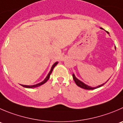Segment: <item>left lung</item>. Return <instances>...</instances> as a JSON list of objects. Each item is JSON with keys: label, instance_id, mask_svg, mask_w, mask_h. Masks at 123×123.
Masks as SVG:
<instances>
[{"label": "left lung", "instance_id": "obj_1", "mask_svg": "<svg viewBox=\"0 0 123 123\" xmlns=\"http://www.w3.org/2000/svg\"><path fill=\"white\" fill-rule=\"evenodd\" d=\"M101 29H103V28H101ZM107 33H108V32H107ZM72 77H73V79H74V80L75 82L76 85H77V86H79V87H81V88L85 89H87V90L94 89H97V88H98V87H101V86H103V85H105V83H105V84H103V85H100V86H97V87H90V86H87V85H85V83H83L81 82V81H80V80H78V79H77V78H76L75 77L74 74L72 75Z\"/></svg>", "mask_w": 123, "mask_h": 123}]
</instances>
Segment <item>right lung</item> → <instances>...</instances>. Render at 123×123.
I'll return each mask as SVG.
<instances>
[{
	"instance_id": "1",
	"label": "right lung",
	"mask_w": 123,
	"mask_h": 123,
	"mask_svg": "<svg viewBox=\"0 0 123 123\" xmlns=\"http://www.w3.org/2000/svg\"><path fill=\"white\" fill-rule=\"evenodd\" d=\"M57 63H57V62H56V63H55L53 65H52V68H51V71H50V72H49V74H48V76H47V77H46V78H45V80H43V81H42V82L40 83H38V84H37V85H32V86H26V85H22V86H23V87H27V88H32V87H38V86H41V85H43V84H45V83H46V81H47L48 80V79H49V77H50V75H51V74L52 73V70H53L55 66L56 65H57Z\"/></svg>"
}]
</instances>
